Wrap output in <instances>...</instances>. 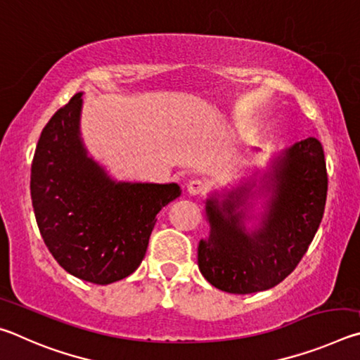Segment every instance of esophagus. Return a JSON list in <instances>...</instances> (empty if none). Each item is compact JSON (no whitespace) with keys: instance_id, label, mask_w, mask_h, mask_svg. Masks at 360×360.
I'll return each mask as SVG.
<instances>
[{"instance_id":"34e87169","label":"esophagus","mask_w":360,"mask_h":360,"mask_svg":"<svg viewBox=\"0 0 360 360\" xmlns=\"http://www.w3.org/2000/svg\"><path fill=\"white\" fill-rule=\"evenodd\" d=\"M186 187H187V192L191 195H200V193H203L206 191L205 182L202 179H197V178L188 181Z\"/></svg>"}]
</instances>
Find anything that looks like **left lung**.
I'll return each instance as SVG.
<instances>
[{
	"label": "left lung",
	"mask_w": 360,
	"mask_h": 360,
	"mask_svg": "<svg viewBox=\"0 0 360 360\" xmlns=\"http://www.w3.org/2000/svg\"><path fill=\"white\" fill-rule=\"evenodd\" d=\"M257 174L231 191L211 193L205 203L210 236L198 243V268L206 281L230 294L271 289L289 276L324 214L327 169L316 138L273 155L262 178ZM257 199L264 211L255 217ZM252 217L259 224L248 231L245 221Z\"/></svg>",
	"instance_id": "1"
}]
</instances>
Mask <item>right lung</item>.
I'll list each match as a JSON object with an SVG mask.
<instances>
[{"mask_svg":"<svg viewBox=\"0 0 360 360\" xmlns=\"http://www.w3.org/2000/svg\"><path fill=\"white\" fill-rule=\"evenodd\" d=\"M82 92L47 122L32 163V202L60 266L94 284L127 278L144 259L155 216L181 195L176 182L115 181L81 136Z\"/></svg>","mask_w":360,"mask_h":360,"instance_id":"right-lung-1","label":"right lung"}]
</instances>
